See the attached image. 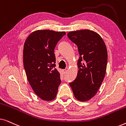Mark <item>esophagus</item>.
I'll return each mask as SVG.
<instances>
[{
	"label": "esophagus",
	"mask_w": 126,
	"mask_h": 126,
	"mask_svg": "<svg viewBox=\"0 0 126 126\" xmlns=\"http://www.w3.org/2000/svg\"><path fill=\"white\" fill-rule=\"evenodd\" d=\"M66 69H63V74H65V73H66Z\"/></svg>",
	"instance_id": "esophagus-1"
}]
</instances>
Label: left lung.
Returning a JSON list of instances; mask_svg holds the SVG:
<instances>
[{
	"label": "left lung",
	"instance_id": "8db88e82",
	"mask_svg": "<svg viewBox=\"0 0 126 126\" xmlns=\"http://www.w3.org/2000/svg\"><path fill=\"white\" fill-rule=\"evenodd\" d=\"M68 37L77 46L80 54L78 73L69 85L77 100H89L97 93L105 77L108 57L106 46L100 36L91 30L71 32Z\"/></svg>",
	"mask_w": 126,
	"mask_h": 126
}]
</instances>
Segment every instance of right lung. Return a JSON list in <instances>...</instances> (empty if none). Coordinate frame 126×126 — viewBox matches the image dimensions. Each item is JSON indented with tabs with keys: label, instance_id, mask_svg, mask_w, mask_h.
I'll return each instance as SVG.
<instances>
[{
	"label": "right lung",
	"instance_id": "1",
	"mask_svg": "<svg viewBox=\"0 0 126 126\" xmlns=\"http://www.w3.org/2000/svg\"><path fill=\"white\" fill-rule=\"evenodd\" d=\"M65 32L35 31L25 41L23 66L27 80L35 94L44 100L54 99L61 81L56 67L54 48Z\"/></svg>",
	"mask_w": 126,
	"mask_h": 126
}]
</instances>
